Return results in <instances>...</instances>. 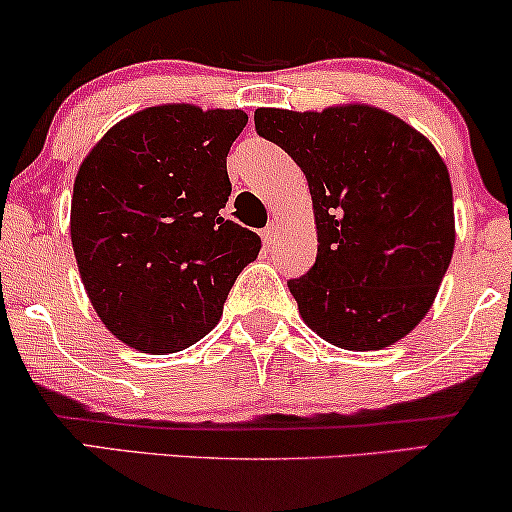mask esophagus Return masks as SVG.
Masks as SVG:
<instances>
[{
    "mask_svg": "<svg viewBox=\"0 0 512 512\" xmlns=\"http://www.w3.org/2000/svg\"><path fill=\"white\" fill-rule=\"evenodd\" d=\"M261 237H263L265 244L275 242V237H277V223H268V225H265V228L261 230Z\"/></svg>",
    "mask_w": 512,
    "mask_h": 512,
    "instance_id": "obj_1",
    "label": "esophagus"
}]
</instances>
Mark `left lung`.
Here are the masks:
<instances>
[{
	"label": "left lung",
	"instance_id": "left-lung-1",
	"mask_svg": "<svg viewBox=\"0 0 512 512\" xmlns=\"http://www.w3.org/2000/svg\"><path fill=\"white\" fill-rule=\"evenodd\" d=\"M256 134L301 167L317 258L289 280L301 317L345 350H381L426 317L454 254L449 171L433 143L367 105L261 108Z\"/></svg>",
	"mask_w": 512,
	"mask_h": 512
}]
</instances>
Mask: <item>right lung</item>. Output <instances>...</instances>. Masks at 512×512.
<instances>
[{
    "mask_svg": "<svg viewBox=\"0 0 512 512\" xmlns=\"http://www.w3.org/2000/svg\"><path fill=\"white\" fill-rule=\"evenodd\" d=\"M242 110L159 105L112 126L72 190L70 235L84 289L105 327L143 353L207 336L261 237L225 221V159Z\"/></svg>",
    "mask_w": 512,
    "mask_h": 512,
    "instance_id": "1",
    "label": "right lung"
}]
</instances>
